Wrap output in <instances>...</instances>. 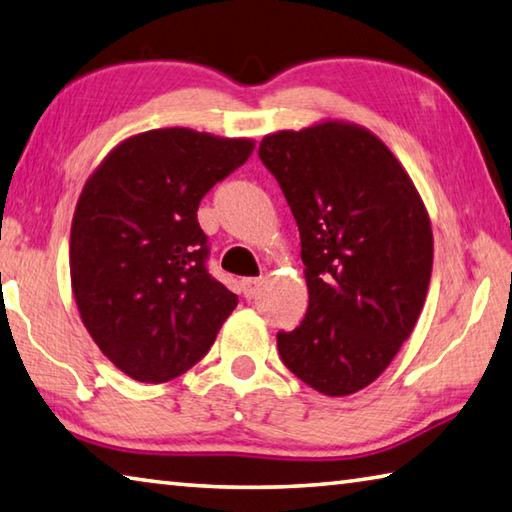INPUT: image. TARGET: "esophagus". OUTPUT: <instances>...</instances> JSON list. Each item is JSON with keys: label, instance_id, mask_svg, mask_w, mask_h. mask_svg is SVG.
Instances as JSON below:
<instances>
[{"label": "esophagus", "instance_id": "obj_1", "mask_svg": "<svg viewBox=\"0 0 512 512\" xmlns=\"http://www.w3.org/2000/svg\"><path fill=\"white\" fill-rule=\"evenodd\" d=\"M259 284H262L259 277H244V280H241V293L250 300V297H255V293L259 291Z\"/></svg>", "mask_w": 512, "mask_h": 512}]
</instances>
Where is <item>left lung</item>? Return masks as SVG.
Listing matches in <instances>:
<instances>
[{"label":"left lung","instance_id":"8db88e82","mask_svg":"<svg viewBox=\"0 0 512 512\" xmlns=\"http://www.w3.org/2000/svg\"><path fill=\"white\" fill-rule=\"evenodd\" d=\"M259 159L295 217L309 288L304 320L277 333V351L315 392L356 394L389 367L421 315L430 215L392 150L347 120L268 134Z\"/></svg>","mask_w":512,"mask_h":512}]
</instances>
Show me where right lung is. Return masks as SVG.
Returning a JSON list of instances; mask_svg holds the SVG:
<instances>
[{"label": "right lung", "mask_w": 512, "mask_h": 512, "mask_svg": "<svg viewBox=\"0 0 512 512\" xmlns=\"http://www.w3.org/2000/svg\"><path fill=\"white\" fill-rule=\"evenodd\" d=\"M255 150L188 127L134 134L100 161L71 221V291L89 336L138 383L197 365L237 295L206 271L197 210Z\"/></svg>", "instance_id": "right-lung-1"}]
</instances>
